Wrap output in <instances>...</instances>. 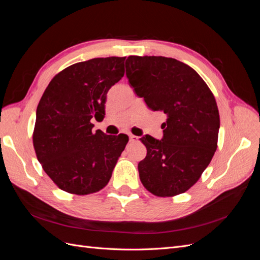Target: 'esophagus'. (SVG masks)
<instances>
[{"mask_svg":"<svg viewBox=\"0 0 260 260\" xmlns=\"http://www.w3.org/2000/svg\"><path fill=\"white\" fill-rule=\"evenodd\" d=\"M129 139H130V142H138V140H139L138 137L133 136V135H129Z\"/></svg>","mask_w":260,"mask_h":260,"instance_id":"esophagus-1","label":"esophagus"}]
</instances>
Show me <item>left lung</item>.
Returning <instances> with one entry per match:
<instances>
[{"instance_id": "left-lung-1", "label": "left lung", "mask_w": 260, "mask_h": 260, "mask_svg": "<svg viewBox=\"0 0 260 260\" xmlns=\"http://www.w3.org/2000/svg\"><path fill=\"white\" fill-rule=\"evenodd\" d=\"M125 75L148 108L167 115L161 140L140 139L147 149L138 165L141 182L160 198L184 193L217 149L220 118L214 94L193 68L170 57L129 56Z\"/></svg>"}]
</instances>
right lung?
I'll return each instance as SVG.
<instances>
[{
  "instance_id": "1",
  "label": "right lung",
  "mask_w": 260,
  "mask_h": 260,
  "mask_svg": "<svg viewBox=\"0 0 260 260\" xmlns=\"http://www.w3.org/2000/svg\"><path fill=\"white\" fill-rule=\"evenodd\" d=\"M125 57L92 58L55 76L37 107V158L60 190L86 195L102 190L127 145V135L92 132L103 120L108 90L124 75Z\"/></svg>"
}]
</instances>
